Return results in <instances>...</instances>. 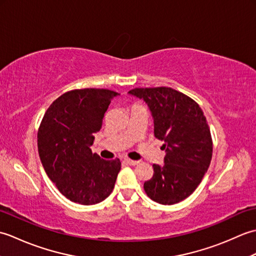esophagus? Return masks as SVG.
Returning a JSON list of instances; mask_svg holds the SVG:
<instances>
[{"instance_id": "esophagus-1", "label": "esophagus", "mask_w": 256, "mask_h": 256, "mask_svg": "<svg viewBox=\"0 0 256 256\" xmlns=\"http://www.w3.org/2000/svg\"><path fill=\"white\" fill-rule=\"evenodd\" d=\"M124 160L126 162L128 165H131V166H135V165L138 164V160H130V158H125Z\"/></svg>"}]
</instances>
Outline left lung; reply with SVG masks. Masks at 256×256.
I'll return each instance as SVG.
<instances>
[{
  "label": "left lung",
  "instance_id": "left-lung-1",
  "mask_svg": "<svg viewBox=\"0 0 256 256\" xmlns=\"http://www.w3.org/2000/svg\"><path fill=\"white\" fill-rule=\"evenodd\" d=\"M128 94L145 101L154 120V135L164 140V164L144 182L148 197L175 204L192 194L208 170L212 140L204 114L192 98L167 86L136 88Z\"/></svg>",
  "mask_w": 256,
  "mask_h": 256
}]
</instances>
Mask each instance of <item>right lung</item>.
Returning a JSON list of instances; mask_svg holds the SVG:
<instances>
[{
	"instance_id": "right-lung-1",
	"label": "right lung",
	"mask_w": 256,
	"mask_h": 256,
	"mask_svg": "<svg viewBox=\"0 0 256 256\" xmlns=\"http://www.w3.org/2000/svg\"><path fill=\"white\" fill-rule=\"evenodd\" d=\"M116 91L80 89L66 92L48 108L37 134L44 170L59 192L72 202L90 206L108 198L121 170L118 158L106 160L94 154V133Z\"/></svg>"
}]
</instances>
